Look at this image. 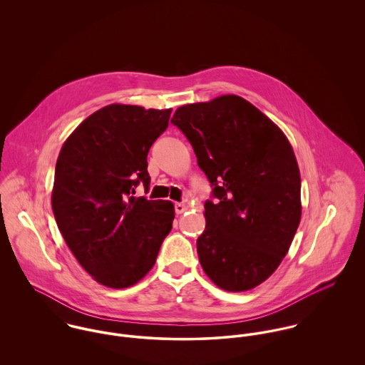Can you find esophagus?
Instances as JSON below:
<instances>
[{"label":"esophagus","instance_id":"obj_1","mask_svg":"<svg viewBox=\"0 0 365 365\" xmlns=\"http://www.w3.org/2000/svg\"><path fill=\"white\" fill-rule=\"evenodd\" d=\"M187 209H188V207H187L185 204H175V213H177V215L184 213Z\"/></svg>","mask_w":365,"mask_h":365}]
</instances>
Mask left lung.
<instances>
[{"label":"left lung","instance_id":"8db88e82","mask_svg":"<svg viewBox=\"0 0 365 365\" xmlns=\"http://www.w3.org/2000/svg\"><path fill=\"white\" fill-rule=\"evenodd\" d=\"M213 185L205 202L200 262L219 288L264 282L289 250L301 222V174L284 132L239 96L182 105L173 119Z\"/></svg>","mask_w":365,"mask_h":365}]
</instances>
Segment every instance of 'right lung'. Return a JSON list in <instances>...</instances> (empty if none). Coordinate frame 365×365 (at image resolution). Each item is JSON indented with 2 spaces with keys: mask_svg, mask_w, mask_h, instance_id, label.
<instances>
[{
  "mask_svg": "<svg viewBox=\"0 0 365 365\" xmlns=\"http://www.w3.org/2000/svg\"><path fill=\"white\" fill-rule=\"evenodd\" d=\"M171 108L110 104L86 118L57 157L56 223L80 265L108 288H128L155 265L174 205L133 197L148 188V153L167 129Z\"/></svg>",
  "mask_w": 365,
  "mask_h": 365,
  "instance_id": "right-lung-1",
  "label": "right lung"
}]
</instances>
